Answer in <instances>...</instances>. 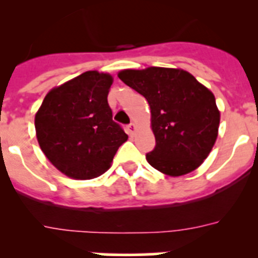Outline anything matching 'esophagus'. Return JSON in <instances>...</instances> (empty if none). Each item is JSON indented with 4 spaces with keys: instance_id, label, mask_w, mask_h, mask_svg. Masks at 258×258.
<instances>
[{
    "instance_id": "34e87169",
    "label": "esophagus",
    "mask_w": 258,
    "mask_h": 258,
    "mask_svg": "<svg viewBox=\"0 0 258 258\" xmlns=\"http://www.w3.org/2000/svg\"><path fill=\"white\" fill-rule=\"evenodd\" d=\"M136 131H137V125L136 124H133V122H132V124L127 125V133L131 134V136H133V134L136 133Z\"/></svg>"
}]
</instances>
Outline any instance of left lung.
<instances>
[{
	"instance_id": "8db88e82",
	"label": "left lung",
	"mask_w": 258,
	"mask_h": 258,
	"mask_svg": "<svg viewBox=\"0 0 258 258\" xmlns=\"http://www.w3.org/2000/svg\"><path fill=\"white\" fill-rule=\"evenodd\" d=\"M117 76L150 104L156 140L146 155L150 165L170 177L198 169L218 136L221 115L213 93L181 68L122 70Z\"/></svg>"
}]
</instances>
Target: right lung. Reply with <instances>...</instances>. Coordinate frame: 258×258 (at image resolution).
Instances as JSON below:
<instances>
[{"instance_id": "right-lung-1", "label": "right lung", "mask_w": 258, "mask_h": 258, "mask_svg": "<svg viewBox=\"0 0 258 258\" xmlns=\"http://www.w3.org/2000/svg\"><path fill=\"white\" fill-rule=\"evenodd\" d=\"M113 77L88 71L52 88L35 116L38 145L59 172L92 179L109 169L127 136L112 120L107 97Z\"/></svg>"}]
</instances>
